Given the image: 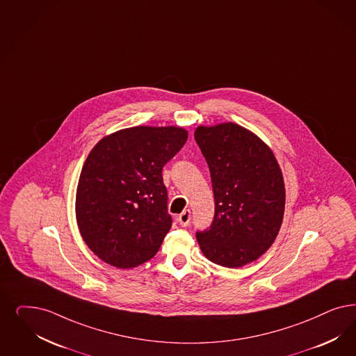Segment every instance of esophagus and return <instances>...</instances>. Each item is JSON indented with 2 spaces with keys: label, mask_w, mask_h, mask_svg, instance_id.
I'll list each match as a JSON object with an SVG mask.
<instances>
[{
  "label": "esophagus",
  "mask_w": 356,
  "mask_h": 356,
  "mask_svg": "<svg viewBox=\"0 0 356 356\" xmlns=\"http://www.w3.org/2000/svg\"><path fill=\"white\" fill-rule=\"evenodd\" d=\"M177 222H179L183 227H186V226L189 225V222H191V210H189V209H185L181 214H179V216H177Z\"/></svg>",
  "instance_id": "esophagus-1"
}]
</instances>
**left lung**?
Masks as SVG:
<instances>
[{
  "instance_id": "1",
  "label": "left lung",
  "mask_w": 356,
  "mask_h": 356,
  "mask_svg": "<svg viewBox=\"0 0 356 356\" xmlns=\"http://www.w3.org/2000/svg\"><path fill=\"white\" fill-rule=\"evenodd\" d=\"M198 147L211 176L216 202L209 230L197 242L207 258L239 268L260 258L282 227L285 186L277 160L258 135L236 123L198 126Z\"/></svg>"
}]
</instances>
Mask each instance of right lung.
Returning a JSON list of instances; mask_svg holds the SVG:
<instances>
[{
  "mask_svg": "<svg viewBox=\"0 0 356 356\" xmlns=\"http://www.w3.org/2000/svg\"><path fill=\"white\" fill-rule=\"evenodd\" d=\"M186 139L179 126H135L92 148L76 191V221L101 260L129 270L159 251L172 225L161 170Z\"/></svg>",
  "mask_w": 356,
  "mask_h": 356,
  "instance_id": "right-lung-1",
  "label": "right lung"
}]
</instances>
